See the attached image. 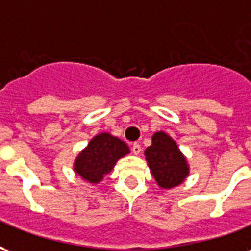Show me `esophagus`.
Here are the masks:
<instances>
[{"instance_id": "34e87169", "label": "esophagus", "mask_w": 251, "mask_h": 251, "mask_svg": "<svg viewBox=\"0 0 251 251\" xmlns=\"http://www.w3.org/2000/svg\"><path fill=\"white\" fill-rule=\"evenodd\" d=\"M131 151L134 154H140L141 153V145L138 144V142H133L131 144Z\"/></svg>"}]
</instances>
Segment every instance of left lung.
I'll use <instances>...</instances> for the list:
<instances>
[{
  "mask_svg": "<svg viewBox=\"0 0 251 251\" xmlns=\"http://www.w3.org/2000/svg\"><path fill=\"white\" fill-rule=\"evenodd\" d=\"M145 156L153 177L163 188L179 185L188 175L184 156L176 142L164 131H157L153 136L152 145L147 148Z\"/></svg>",
  "mask_w": 251,
  "mask_h": 251,
  "instance_id": "1",
  "label": "left lung"
}]
</instances>
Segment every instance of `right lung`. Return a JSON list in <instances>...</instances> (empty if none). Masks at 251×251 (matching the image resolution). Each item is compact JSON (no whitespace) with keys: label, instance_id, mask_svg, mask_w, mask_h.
<instances>
[{"label":"right lung","instance_id":"1","mask_svg":"<svg viewBox=\"0 0 251 251\" xmlns=\"http://www.w3.org/2000/svg\"><path fill=\"white\" fill-rule=\"evenodd\" d=\"M129 153V148L120 138L109 133L95 136L88 147L77 156L75 171L90 183H99L113 169L117 160Z\"/></svg>","mask_w":251,"mask_h":251}]
</instances>
